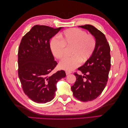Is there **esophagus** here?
<instances>
[{"instance_id": "esophagus-1", "label": "esophagus", "mask_w": 128, "mask_h": 128, "mask_svg": "<svg viewBox=\"0 0 128 128\" xmlns=\"http://www.w3.org/2000/svg\"><path fill=\"white\" fill-rule=\"evenodd\" d=\"M71 73H72L71 72H69V71H66V74L67 75L70 74H71Z\"/></svg>"}]
</instances>
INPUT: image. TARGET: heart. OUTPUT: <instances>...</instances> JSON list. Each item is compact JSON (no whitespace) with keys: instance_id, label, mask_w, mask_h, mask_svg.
<instances>
[{"instance_id":"obj_1","label":"heart","mask_w":128,"mask_h":128,"mask_svg":"<svg viewBox=\"0 0 128 128\" xmlns=\"http://www.w3.org/2000/svg\"><path fill=\"white\" fill-rule=\"evenodd\" d=\"M96 46L95 37L87 34L85 31L78 28L65 30L59 36L52 38L50 48L53 55L60 59L64 55L65 46H72L70 57H65L59 63V67L65 70L71 71L80 66L81 61L86 62L94 53Z\"/></svg>"}]
</instances>
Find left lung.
I'll return each instance as SVG.
<instances>
[{
    "label": "left lung",
    "mask_w": 128,
    "mask_h": 128,
    "mask_svg": "<svg viewBox=\"0 0 128 128\" xmlns=\"http://www.w3.org/2000/svg\"><path fill=\"white\" fill-rule=\"evenodd\" d=\"M87 29L96 41L94 53L78 69L82 75L75 72V84L71 87L73 96L81 102L92 101L102 94L105 88L110 68V46L104 34L94 26H80Z\"/></svg>",
    "instance_id": "8db88e82"
}]
</instances>
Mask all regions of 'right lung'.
Instances as JSON below:
<instances>
[{
	"label": "right lung",
	"instance_id": "add662e5",
	"mask_svg": "<svg viewBox=\"0 0 128 128\" xmlns=\"http://www.w3.org/2000/svg\"><path fill=\"white\" fill-rule=\"evenodd\" d=\"M61 28L34 26L22 37L19 45V79L24 94L37 103L51 101L56 95L58 81L66 76L62 70L50 74L58 63L54 60L50 40Z\"/></svg>",
	"mask_w": 128,
	"mask_h": 128
}]
</instances>
